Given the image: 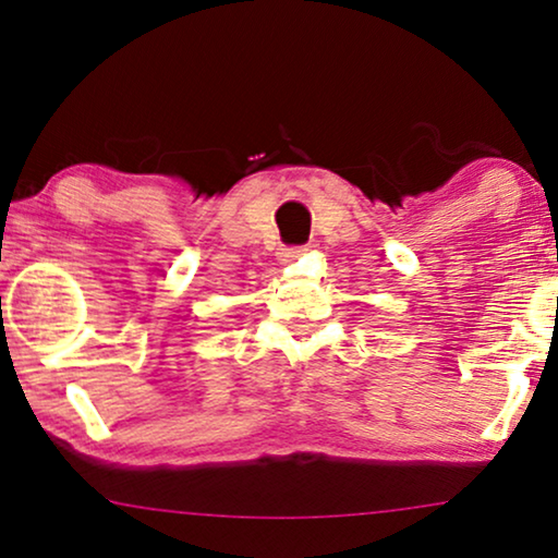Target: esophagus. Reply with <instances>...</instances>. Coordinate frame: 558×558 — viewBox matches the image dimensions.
<instances>
[{
	"label": "esophagus",
	"mask_w": 558,
	"mask_h": 558,
	"mask_svg": "<svg viewBox=\"0 0 558 558\" xmlns=\"http://www.w3.org/2000/svg\"><path fill=\"white\" fill-rule=\"evenodd\" d=\"M304 251H307V248H304V246H294V248H281V251H279V258H281V262H294V258H300V256L304 254Z\"/></svg>",
	"instance_id": "1"
}]
</instances>
